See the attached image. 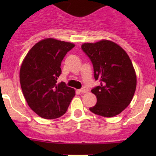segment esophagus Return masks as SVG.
Returning <instances> with one entry per match:
<instances>
[{
	"label": "esophagus",
	"mask_w": 156,
	"mask_h": 156,
	"mask_svg": "<svg viewBox=\"0 0 156 156\" xmlns=\"http://www.w3.org/2000/svg\"><path fill=\"white\" fill-rule=\"evenodd\" d=\"M79 91L81 93H82V94H84V93H87L88 91V88L87 87H83L82 88H81V89L79 90Z\"/></svg>",
	"instance_id": "esophagus-1"
}]
</instances>
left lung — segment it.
<instances>
[{
    "instance_id": "obj_1",
    "label": "left lung",
    "mask_w": 156,
    "mask_h": 156,
    "mask_svg": "<svg viewBox=\"0 0 156 156\" xmlns=\"http://www.w3.org/2000/svg\"><path fill=\"white\" fill-rule=\"evenodd\" d=\"M81 49L92 62L94 78L100 82L91 90L97 101L90 110L108 118L120 114L131 102L136 86V73L128 55L107 40L85 43Z\"/></svg>"
}]
</instances>
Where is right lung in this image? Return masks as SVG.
<instances>
[{"instance_id":"add662e5","label":"right lung","mask_w":156,"mask_h":156,"mask_svg":"<svg viewBox=\"0 0 156 156\" xmlns=\"http://www.w3.org/2000/svg\"><path fill=\"white\" fill-rule=\"evenodd\" d=\"M74 47L69 42L47 38L34 45L23 60L20 72L23 95L29 107L43 119L62 116L75 97L73 88L56 81L64 56Z\"/></svg>"}]
</instances>
